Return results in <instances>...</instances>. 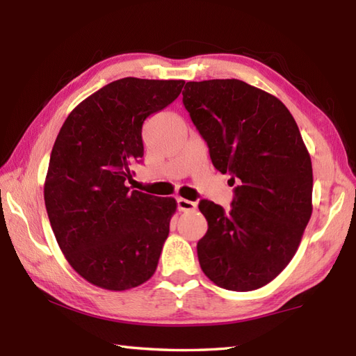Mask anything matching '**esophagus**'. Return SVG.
Wrapping results in <instances>:
<instances>
[{"instance_id":"esophagus-1","label":"esophagus","mask_w":356,"mask_h":356,"mask_svg":"<svg viewBox=\"0 0 356 356\" xmlns=\"http://www.w3.org/2000/svg\"><path fill=\"white\" fill-rule=\"evenodd\" d=\"M177 208H179V211H194L195 209V203L194 202H191V200H186V199H182V197H179L177 199Z\"/></svg>"}]
</instances>
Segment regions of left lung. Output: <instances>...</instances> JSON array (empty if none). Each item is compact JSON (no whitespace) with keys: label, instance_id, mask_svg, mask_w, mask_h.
<instances>
[{"label":"left lung","instance_id":"1","mask_svg":"<svg viewBox=\"0 0 356 356\" xmlns=\"http://www.w3.org/2000/svg\"><path fill=\"white\" fill-rule=\"evenodd\" d=\"M184 105L216 170L237 182L229 213L199 209L208 231L202 270L217 286L248 292L270 283L297 252L312 216V162L286 105L238 79L186 82Z\"/></svg>","mask_w":356,"mask_h":356}]
</instances>
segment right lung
Instances as JSON below:
<instances>
[{"label": "right lung", "mask_w": 356, "mask_h": 356, "mask_svg": "<svg viewBox=\"0 0 356 356\" xmlns=\"http://www.w3.org/2000/svg\"><path fill=\"white\" fill-rule=\"evenodd\" d=\"M184 84L113 81L72 110L53 145L44 184L53 234L70 266L102 289H133L156 272L177 202L125 182L143 156V120Z\"/></svg>", "instance_id": "right-lung-1"}]
</instances>
